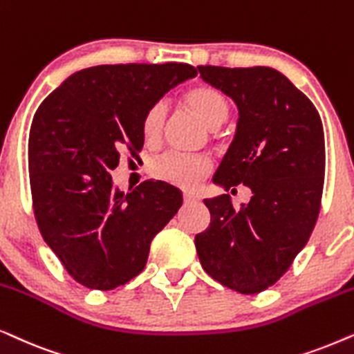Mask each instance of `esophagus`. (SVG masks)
I'll return each instance as SVG.
<instances>
[{"mask_svg": "<svg viewBox=\"0 0 354 354\" xmlns=\"http://www.w3.org/2000/svg\"><path fill=\"white\" fill-rule=\"evenodd\" d=\"M183 201H185V204H196V202H199V196L196 194H186L183 196Z\"/></svg>", "mask_w": 354, "mask_h": 354, "instance_id": "1", "label": "esophagus"}]
</instances>
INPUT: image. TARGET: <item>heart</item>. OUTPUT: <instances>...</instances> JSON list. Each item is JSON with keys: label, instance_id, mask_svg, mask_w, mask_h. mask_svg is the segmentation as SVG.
<instances>
[{"label": "heart", "instance_id": "b5f03b06", "mask_svg": "<svg viewBox=\"0 0 354 354\" xmlns=\"http://www.w3.org/2000/svg\"><path fill=\"white\" fill-rule=\"evenodd\" d=\"M183 102L192 115L207 128L215 129L226 121L230 115V103L223 93L209 86H197L183 95ZM165 118H167V105L163 102H155L149 106L142 118V136L145 142H157L162 136ZM212 163L205 155L201 153H174L168 152L155 158L150 165V173L155 180L167 185L192 189L199 185L210 173Z\"/></svg>", "mask_w": 354, "mask_h": 354}]
</instances>
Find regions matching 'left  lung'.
<instances>
[{
    "instance_id": "obj_1",
    "label": "left lung",
    "mask_w": 354,
    "mask_h": 354,
    "mask_svg": "<svg viewBox=\"0 0 354 354\" xmlns=\"http://www.w3.org/2000/svg\"><path fill=\"white\" fill-rule=\"evenodd\" d=\"M238 105L236 134L214 183H243L251 201L205 199L210 225L196 234L204 270L226 288L256 295L288 270L313 233L325 174L322 121L313 102L277 69L197 66ZM234 191V189H233Z\"/></svg>"
}]
</instances>
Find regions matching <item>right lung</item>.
<instances>
[{
  "label": "right lung",
  "instance_id": "right-lung-1",
  "mask_svg": "<svg viewBox=\"0 0 354 354\" xmlns=\"http://www.w3.org/2000/svg\"><path fill=\"white\" fill-rule=\"evenodd\" d=\"M194 75L181 63L93 66L69 75L37 110L29 134L35 220L77 283L106 291L133 280L181 207L180 191L163 181L124 194L110 169L124 147L142 149L149 106Z\"/></svg>",
  "mask_w": 354,
  "mask_h": 354
}]
</instances>
